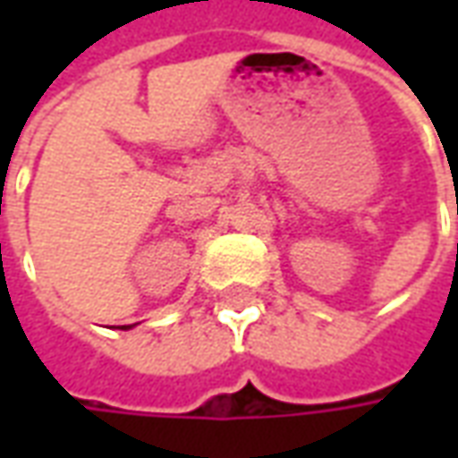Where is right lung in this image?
<instances>
[{"label":"right lung","instance_id":"obj_1","mask_svg":"<svg viewBox=\"0 0 458 458\" xmlns=\"http://www.w3.org/2000/svg\"><path fill=\"white\" fill-rule=\"evenodd\" d=\"M122 328H124V331H127V328H131V327H122Z\"/></svg>","mask_w":458,"mask_h":458}]
</instances>
